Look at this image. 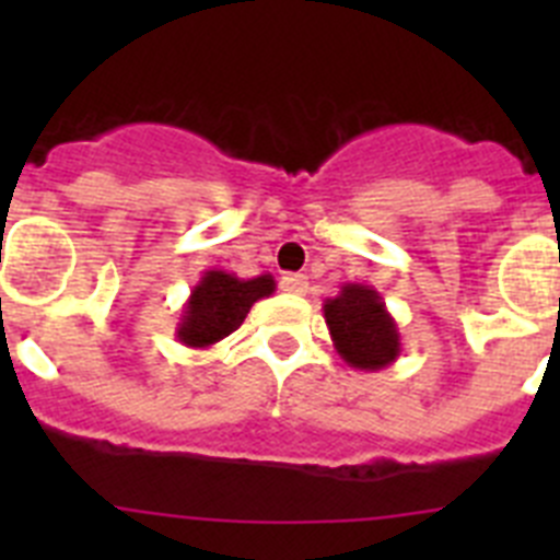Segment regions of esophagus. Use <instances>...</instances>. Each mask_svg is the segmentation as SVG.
I'll return each instance as SVG.
<instances>
[{
  "label": "esophagus",
  "instance_id": "34e87169",
  "mask_svg": "<svg viewBox=\"0 0 560 560\" xmlns=\"http://www.w3.org/2000/svg\"><path fill=\"white\" fill-rule=\"evenodd\" d=\"M280 289L285 294H305L308 291V277L305 275H283L280 277Z\"/></svg>",
  "mask_w": 560,
  "mask_h": 560
}]
</instances>
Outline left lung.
<instances>
[{"instance_id": "8db88e82", "label": "left lung", "mask_w": 560, "mask_h": 560, "mask_svg": "<svg viewBox=\"0 0 560 560\" xmlns=\"http://www.w3.org/2000/svg\"><path fill=\"white\" fill-rule=\"evenodd\" d=\"M336 353L348 368L378 373L400 355V334L378 291L368 283H345L323 305Z\"/></svg>"}]
</instances>
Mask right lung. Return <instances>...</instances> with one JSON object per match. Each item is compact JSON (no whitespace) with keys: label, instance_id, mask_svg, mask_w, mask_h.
Here are the masks:
<instances>
[{"label":"right lung","instance_id":"obj_1","mask_svg":"<svg viewBox=\"0 0 560 560\" xmlns=\"http://www.w3.org/2000/svg\"><path fill=\"white\" fill-rule=\"evenodd\" d=\"M275 289L277 283L271 275L244 280L232 271L207 269L182 308L176 339L192 350L212 348L215 341L241 328L252 305L275 294Z\"/></svg>","mask_w":560,"mask_h":560}]
</instances>
